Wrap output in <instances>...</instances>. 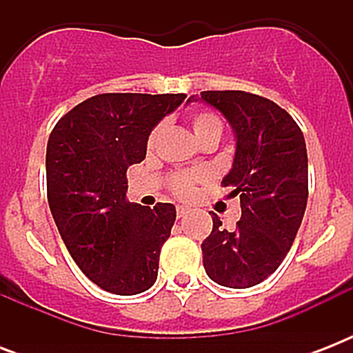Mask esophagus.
Here are the masks:
<instances>
[{
    "mask_svg": "<svg viewBox=\"0 0 353 353\" xmlns=\"http://www.w3.org/2000/svg\"><path fill=\"white\" fill-rule=\"evenodd\" d=\"M188 214V207H177V218H183V216Z\"/></svg>",
    "mask_w": 353,
    "mask_h": 353,
    "instance_id": "34e87169",
    "label": "esophagus"
}]
</instances>
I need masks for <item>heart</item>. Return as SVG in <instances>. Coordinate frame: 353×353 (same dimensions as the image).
I'll return each instance as SVG.
<instances>
[{"instance_id": "obj_1", "label": "heart", "mask_w": 353, "mask_h": 353, "mask_svg": "<svg viewBox=\"0 0 353 353\" xmlns=\"http://www.w3.org/2000/svg\"><path fill=\"white\" fill-rule=\"evenodd\" d=\"M190 126H192L194 137L198 139V141L209 137V135H221V121L209 112L194 113L192 119H190ZM157 135H159V128H155L154 132L150 133V148L154 146ZM198 179V174H174V176L170 177L172 192L176 194V196H179V198H188V196H192L194 185H196Z\"/></svg>"}]
</instances>
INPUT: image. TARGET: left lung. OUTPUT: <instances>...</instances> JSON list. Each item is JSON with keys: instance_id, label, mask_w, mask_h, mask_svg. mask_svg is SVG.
<instances>
[{"instance_id": "left-lung-1", "label": "left lung", "mask_w": 353, "mask_h": 353, "mask_svg": "<svg viewBox=\"0 0 353 353\" xmlns=\"http://www.w3.org/2000/svg\"><path fill=\"white\" fill-rule=\"evenodd\" d=\"M203 102L234 132V157L223 187L240 196L234 231L212 214V232L201 243L203 265L216 284L245 290L274 273L293 245L307 203V154L301 128L273 101L245 91H203Z\"/></svg>"}]
</instances>
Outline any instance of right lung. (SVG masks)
Masks as SVG:
<instances>
[{
  "label": "right lung",
  "mask_w": 353,
  "mask_h": 353,
  "mask_svg": "<svg viewBox=\"0 0 353 353\" xmlns=\"http://www.w3.org/2000/svg\"><path fill=\"white\" fill-rule=\"evenodd\" d=\"M187 99L104 93L65 113L47 143L52 220L82 273L104 291L137 295L157 280L176 207L126 201V170L146 157L152 130Z\"/></svg>",
  "instance_id": "right-lung-1"
}]
</instances>
